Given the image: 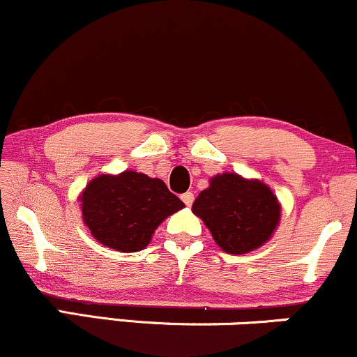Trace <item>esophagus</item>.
I'll return each instance as SVG.
<instances>
[{
  "label": "esophagus",
  "mask_w": 357,
  "mask_h": 357,
  "mask_svg": "<svg viewBox=\"0 0 357 357\" xmlns=\"http://www.w3.org/2000/svg\"><path fill=\"white\" fill-rule=\"evenodd\" d=\"M182 200L187 207H190V205L194 204V194H192V192H185V194L182 195Z\"/></svg>",
  "instance_id": "esophagus-1"
}]
</instances>
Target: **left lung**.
<instances>
[{
    "mask_svg": "<svg viewBox=\"0 0 357 357\" xmlns=\"http://www.w3.org/2000/svg\"><path fill=\"white\" fill-rule=\"evenodd\" d=\"M192 212L227 254H249L271 241L280 222V202L267 183L236 172L217 174L200 192Z\"/></svg>",
    "mask_w": 357,
    "mask_h": 357,
    "instance_id": "1",
    "label": "left lung"
}]
</instances>
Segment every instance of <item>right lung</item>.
<instances>
[{
  "label": "right lung",
  "instance_id": "add662e5",
  "mask_svg": "<svg viewBox=\"0 0 357 357\" xmlns=\"http://www.w3.org/2000/svg\"><path fill=\"white\" fill-rule=\"evenodd\" d=\"M78 202L91 237L119 252L145 249L158 225L185 207L163 180L135 170L96 175L78 195Z\"/></svg>",
  "mask_w": 357,
  "mask_h": 357
}]
</instances>
